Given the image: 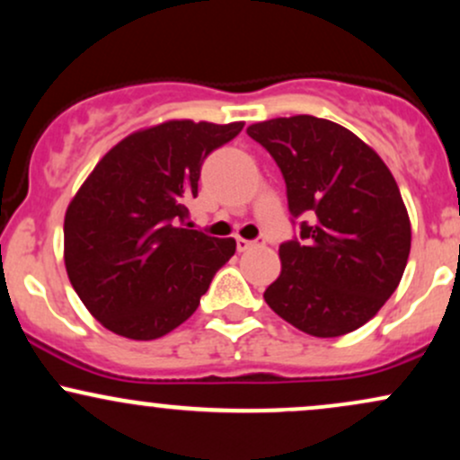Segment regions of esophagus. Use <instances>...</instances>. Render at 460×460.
<instances>
[{"label": "esophagus", "mask_w": 460, "mask_h": 460, "mask_svg": "<svg viewBox=\"0 0 460 460\" xmlns=\"http://www.w3.org/2000/svg\"><path fill=\"white\" fill-rule=\"evenodd\" d=\"M261 242H263V240H244V237H237L235 244H237V251L244 252V251H248V248H252V246L261 244Z\"/></svg>", "instance_id": "esophagus-1"}]
</instances>
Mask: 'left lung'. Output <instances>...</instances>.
Masks as SVG:
<instances>
[{
	"label": "left lung",
	"instance_id": "left-lung-1",
	"mask_svg": "<svg viewBox=\"0 0 460 460\" xmlns=\"http://www.w3.org/2000/svg\"><path fill=\"white\" fill-rule=\"evenodd\" d=\"M272 155L298 235L279 246L281 274L263 298L314 337H340L376 315L411 251L409 214L385 162L352 131L315 116L255 123Z\"/></svg>",
	"mask_w": 460,
	"mask_h": 460
}]
</instances>
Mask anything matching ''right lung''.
Instances as JSON below:
<instances>
[{
  "mask_svg": "<svg viewBox=\"0 0 460 460\" xmlns=\"http://www.w3.org/2000/svg\"><path fill=\"white\" fill-rule=\"evenodd\" d=\"M244 123L168 120L120 140L94 166L65 216L73 289L105 329L157 340L194 314L214 274L234 257V237L192 229L209 153Z\"/></svg>",
  "mask_w": 460,
  "mask_h": 460,
  "instance_id": "add662e5",
  "label": "right lung"
}]
</instances>
